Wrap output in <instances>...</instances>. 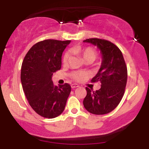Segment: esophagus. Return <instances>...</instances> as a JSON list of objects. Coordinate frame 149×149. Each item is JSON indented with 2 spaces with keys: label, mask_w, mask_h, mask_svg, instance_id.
<instances>
[{
  "label": "esophagus",
  "mask_w": 149,
  "mask_h": 149,
  "mask_svg": "<svg viewBox=\"0 0 149 149\" xmlns=\"http://www.w3.org/2000/svg\"><path fill=\"white\" fill-rule=\"evenodd\" d=\"M78 87H79V86H78V85L75 84V83H73V84H71V88L74 89V88H78Z\"/></svg>",
  "instance_id": "esophagus-1"
}]
</instances>
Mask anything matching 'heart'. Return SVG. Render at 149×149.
Wrapping results in <instances>:
<instances>
[{
	"label": "heart",
	"mask_w": 149,
	"mask_h": 149,
	"mask_svg": "<svg viewBox=\"0 0 149 149\" xmlns=\"http://www.w3.org/2000/svg\"><path fill=\"white\" fill-rule=\"evenodd\" d=\"M71 51L73 52L76 53V54H80L83 57L85 61H90L92 62L95 61L97 57V52L95 49L91 47H73L71 49ZM70 59V53L66 52L63 56L62 61L64 64H67ZM88 73L84 71H73L70 73V77L74 80L75 81H81L84 78L88 77Z\"/></svg>",
	"instance_id": "b5f03b06"
}]
</instances>
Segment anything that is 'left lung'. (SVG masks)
<instances>
[{
	"instance_id": "left-lung-1",
	"label": "left lung",
	"mask_w": 149,
	"mask_h": 149,
	"mask_svg": "<svg viewBox=\"0 0 149 149\" xmlns=\"http://www.w3.org/2000/svg\"><path fill=\"white\" fill-rule=\"evenodd\" d=\"M83 42L97 45L102 55V62L92 83L100 82L101 88L92 91L86 88L87 95L83 105L88 111L103 115L112 111L118 105L125 93L127 69L120 49L113 42L104 39L88 38Z\"/></svg>"
}]
</instances>
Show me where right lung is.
Masks as SVG:
<instances>
[{
  "label": "right lung",
  "instance_id": "add662e5",
  "mask_svg": "<svg viewBox=\"0 0 149 149\" xmlns=\"http://www.w3.org/2000/svg\"><path fill=\"white\" fill-rule=\"evenodd\" d=\"M71 40L47 39L31 47L22 64L21 82L32 109L46 118H54L64 111L71 92L68 83L54 85L53 73L60 70L61 55Z\"/></svg>",
  "mask_w": 149,
  "mask_h": 149
}]
</instances>
